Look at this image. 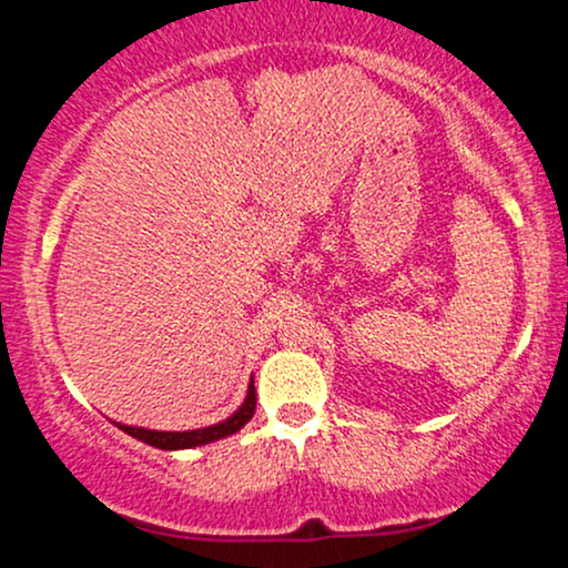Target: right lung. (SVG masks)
Instances as JSON below:
<instances>
[{
  "instance_id": "right-lung-1",
  "label": "right lung",
  "mask_w": 568,
  "mask_h": 568,
  "mask_svg": "<svg viewBox=\"0 0 568 568\" xmlns=\"http://www.w3.org/2000/svg\"><path fill=\"white\" fill-rule=\"evenodd\" d=\"M256 414V387H253V376L247 382V393L245 400L240 403L234 414L226 416V419L216 422V425H207L200 429H181V433H171V429H149V427H139V425H125V422H114L122 433H128L130 438L146 443V446L162 448V452H184V448H197L205 446V443L230 438V435L240 433L247 422L253 419Z\"/></svg>"
}]
</instances>
